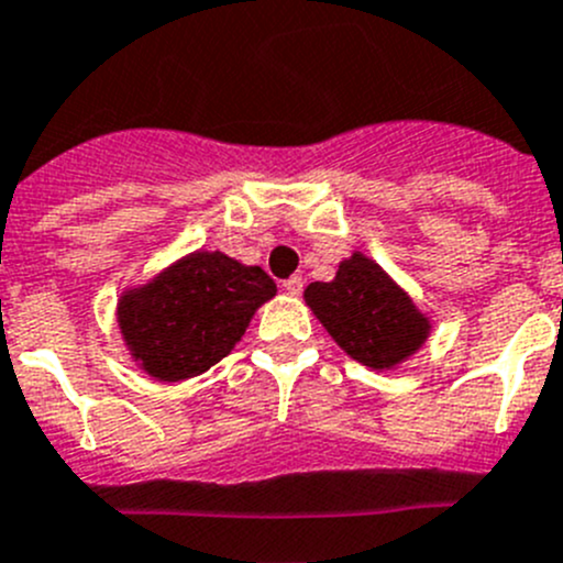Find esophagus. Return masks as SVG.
<instances>
[{
    "label": "esophagus",
    "instance_id": "34e87169",
    "mask_svg": "<svg viewBox=\"0 0 563 563\" xmlns=\"http://www.w3.org/2000/svg\"><path fill=\"white\" fill-rule=\"evenodd\" d=\"M302 286H305V280L299 275L283 280V288H286V294H291V297H299V294H302Z\"/></svg>",
    "mask_w": 563,
    "mask_h": 563
}]
</instances>
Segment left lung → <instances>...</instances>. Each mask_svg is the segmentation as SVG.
Instances as JSON below:
<instances>
[{"mask_svg": "<svg viewBox=\"0 0 563 563\" xmlns=\"http://www.w3.org/2000/svg\"><path fill=\"white\" fill-rule=\"evenodd\" d=\"M302 297L327 335L371 371L401 368L434 330L407 288L360 250L338 264L330 283H310Z\"/></svg>", "mask_w": 563, "mask_h": 563, "instance_id": "1", "label": "left lung"}]
</instances>
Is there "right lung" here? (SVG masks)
I'll return each mask as SVG.
<instances>
[{
	"label": "right lung",
	"mask_w": 563,
	"mask_h": 563,
	"mask_svg": "<svg viewBox=\"0 0 563 563\" xmlns=\"http://www.w3.org/2000/svg\"><path fill=\"white\" fill-rule=\"evenodd\" d=\"M275 294V280L261 266L220 250H195L123 288L114 321L136 368L156 382H184L228 357L255 310Z\"/></svg>",
	"instance_id": "1"
}]
</instances>
